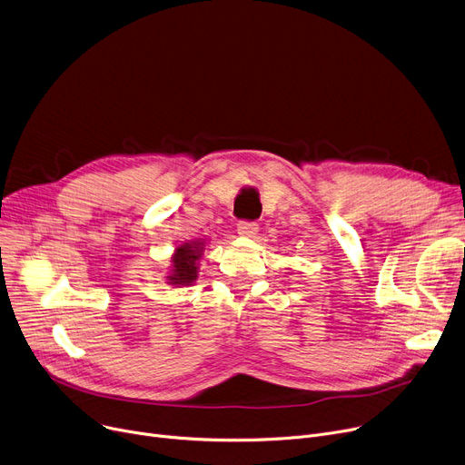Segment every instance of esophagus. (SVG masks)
<instances>
[{"mask_svg": "<svg viewBox=\"0 0 465 465\" xmlns=\"http://www.w3.org/2000/svg\"><path fill=\"white\" fill-rule=\"evenodd\" d=\"M258 232V224L256 223H249V220H241L237 224V233L242 237H254Z\"/></svg>", "mask_w": 465, "mask_h": 465, "instance_id": "obj_1", "label": "esophagus"}]
</instances>
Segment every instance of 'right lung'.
I'll use <instances>...</instances> for the list:
<instances>
[{"label": "right lung", "mask_w": 465, "mask_h": 465, "mask_svg": "<svg viewBox=\"0 0 465 465\" xmlns=\"http://www.w3.org/2000/svg\"><path fill=\"white\" fill-rule=\"evenodd\" d=\"M203 251V242L192 241L184 242L177 249V254L173 256V270L167 277L171 284H190L198 279V260Z\"/></svg>", "instance_id": "right-lung-1"}]
</instances>
